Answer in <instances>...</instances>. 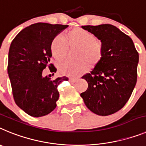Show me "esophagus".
Segmentation results:
<instances>
[{
  "instance_id": "1",
  "label": "esophagus",
  "mask_w": 146,
  "mask_h": 146,
  "mask_svg": "<svg viewBox=\"0 0 146 146\" xmlns=\"http://www.w3.org/2000/svg\"><path fill=\"white\" fill-rule=\"evenodd\" d=\"M70 82H71V83H74V82H77V80H78V78H70Z\"/></svg>"
}]
</instances>
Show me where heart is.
Instances as JSON below:
<instances>
[{
	"label": "heart",
	"instance_id": "1",
	"mask_svg": "<svg viewBox=\"0 0 146 146\" xmlns=\"http://www.w3.org/2000/svg\"><path fill=\"white\" fill-rule=\"evenodd\" d=\"M57 35L50 43V51L57 61L66 57L68 48H78L76 62L66 61L59 64V70L62 74L76 77L83 74L96 66L103 59V44L96 37L94 34L82 28H75L65 35Z\"/></svg>",
	"mask_w": 146,
	"mask_h": 146
}]
</instances>
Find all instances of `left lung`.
Returning a JSON list of instances; mask_svg holds the SVG:
<instances>
[{"label": "left lung", "mask_w": 146, "mask_h": 146, "mask_svg": "<svg viewBox=\"0 0 146 146\" xmlns=\"http://www.w3.org/2000/svg\"><path fill=\"white\" fill-rule=\"evenodd\" d=\"M82 27L101 40L104 56L90 73L82 77L88 87L80 96L95 114L111 115L125 106L136 85L139 54L131 38L112 25Z\"/></svg>", "instance_id": "8db88e82"}]
</instances>
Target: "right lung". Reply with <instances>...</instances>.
I'll use <instances>...</instances> for the list:
<instances>
[{
	"mask_svg": "<svg viewBox=\"0 0 146 146\" xmlns=\"http://www.w3.org/2000/svg\"><path fill=\"white\" fill-rule=\"evenodd\" d=\"M68 26L45 23L32 24L23 29L11 43L7 70L14 100L32 117L45 116L56 108L59 97L58 86L68 80L66 76L55 79L42 76V70L47 67L51 73L56 72L51 63L50 43Z\"/></svg>",
	"mask_w": 146,
	"mask_h": 146,
	"instance_id": "1",
	"label": "right lung"
}]
</instances>
